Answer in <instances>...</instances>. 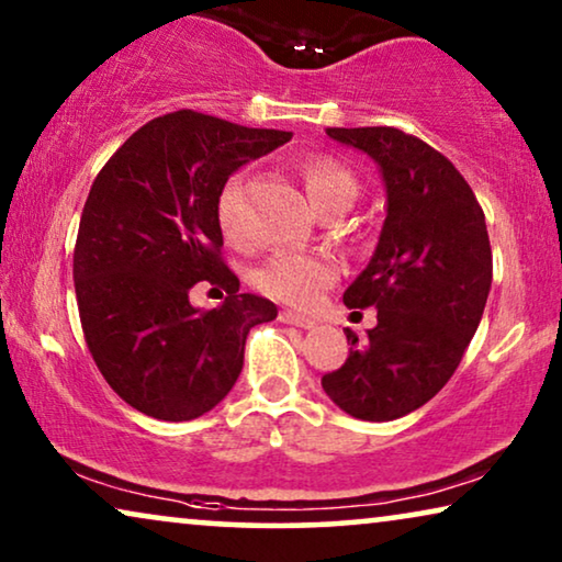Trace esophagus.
<instances>
[{"instance_id": "34e87169", "label": "esophagus", "mask_w": 562, "mask_h": 562, "mask_svg": "<svg viewBox=\"0 0 562 562\" xmlns=\"http://www.w3.org/2000/svg\"><path fill=\"white\" fill-rule=\"evenodd\" d=\"M279 319L283 322V325H294V327H302V329H312L317 322H314L312 317H304V314L299 312H291V310H283L279 314Z\"/></svg>"}]
</instances>
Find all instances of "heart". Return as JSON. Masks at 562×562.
Returning a JSON list of instances; mask_svg holds the SVG:
<instances>
[{
	"label": "heart",
	"mask_w": 562,
	"mask_h": 562,
	"mask_svg": "<svg viewBox=\"0 0 562 562\" xmlns=\"http://www.w3.org/2000/svg\"><path fill=\"white\" fill-rule=\"evenodd\" d=\"M306 194L317 210L340 204L350 206L358 183L350 171L327 158H314L302 168ZM217 222L229 243H243V181L229 179L217 199ZM337 279V266L322 252H276L256 271V286L266 296L291 306H310Z\"/></svg>",
	"instance_id": "1"
}]
</instances>
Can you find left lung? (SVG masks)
I'll return each mask as SVG.
<instances>
[{
    "label": "left lung",
    "mask_w": 562,
    "mask_h": 562,
    "mask_svg": "<svg viewBox=\"0 0 562 562\" xmlns=\"http://www.w3.org/2000/svg\"><path fill=\"white\" fill-rule=\"evenodd\" d=\"M379 166L386 220L379 245L342 302L375 306L363 340L345 329L350 356L322 389L350 417L389 422L427 404L463 358L491 291L483 210L458 168L396 127H327Z\"/></svg>",
    "instance_id": "obj_1"
}]
</instances>
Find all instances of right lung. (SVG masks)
<instances>
[{
	"instance_id": "add662e5",
	"label": "right lung",
	"mask_w": 562,
	"mask_h": 562,
	"mask_svg": "<svg viewBox=\"0 0 562 562\" xmlns=\"http://www.w3.org/2000/svg\"><path fill=\"white\" fill-rule=\"evenodd\" d=\"M289 140L283 130L181 110L130 135L91 183L76 302L91 358L133 409L164 422L214 409L243 371L250 329L279 314L240 294L220 258L217 199L237 168ZM202 280L228 294L210 313L188 302Z\"/></svg>"
}]
</instances>
